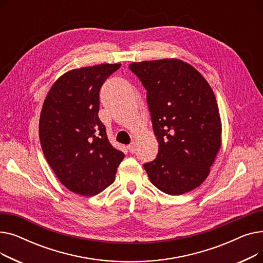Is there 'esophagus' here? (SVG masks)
Wrapping results in <instances>:
<instances>
[{
	"instance_id": "obj_1",
	"label": "esophagus",
	"mask_w": 263,
	"mask_h": 263,
	"mask_svg": "<svg viewBox=\"0 0 263 263\" xmlns=\"http://www.w3.org/2000/svg\"><path fill=\"white\" fill-rule=\"evenodd\" d=\"M128 149L131 154H134L135 153V144L131 143L130 145H128Z\"/></svg>"
}]
</instances>
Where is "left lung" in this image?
<instances>
[{
    "label": "left lung",
    "instance_id": "8db88e82",
    "mask_svg": "<svg viewBox=\"0 0 263 263\" xmlns=\"http://www.w3.org/2000/svg\"><path fill=\"white\" fill-rule=\"evenodd\" d=\"M129 68L147 90L157 158L144 164L151 183L170 195L199 186L222 145V121L209 83L177 59L132 63Z\"/></svg>",
    "mask_w": 263,
    "mask_h": 263
}]
</instances>
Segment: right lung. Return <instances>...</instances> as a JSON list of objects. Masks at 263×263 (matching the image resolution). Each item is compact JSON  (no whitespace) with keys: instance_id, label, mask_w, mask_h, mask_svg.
<instances>
[{"instance_id":"1","label":"right lung","mask_w":263,"mask_h":263,"mask_svg":"<svg viewBox=\"0 0 263 263\" xmlns=\"http://www.w3.org/2000/svg\"><path fill=\"white\" fill-rule=\"evenodd\" d=\"M121 64H101L68 71L50 88L39 119L45 158L59 180L82 196L112 184L124 155L108 142L98 116L99 91Z\"/></svg>"}]
</instances>
